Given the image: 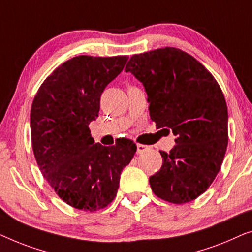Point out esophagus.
<instances>
[{
  "instance_id": "34e87169",
  "label": "esophagus",
  "mask_w": 252,
  "mask_h": 252,
  "mask_svg": "<svg viewBox=\"0 0 252 252\" xmlns=\"http://www.w3.org/2000/svg\"><path fill=\"white\" fill-rule=\"evenodd\" d=\"M146 150H148V146H146V145L137 144V153H138V154L143 153V152H145Z\"/></svg>"
}]
</instances>
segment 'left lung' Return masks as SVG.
Here are the masks:
<instances>
[{"label":"left lung","instance_id":"left-lung-1","mask_svg":"<svg viewBox=\"0 0 252 252\" xmlns=\"http://www.w3.org/2000/svg\"><path fill=\"white\" fill-rule=\"evenodd\" d=\"M144 84L157 127L177 138L150 177L154 194L170 203L195 200L214 182L228 144L224 94L212 74L193 56L177 48L133 55L126 66Z\"/></svg>","mask_w":252,"mask_h":252}]
</instances>
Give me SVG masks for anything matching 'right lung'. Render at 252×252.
I'll return each mask as SVG.
<instances>
[{"label": "right lung", "mask_w": 252, "mask_h": 252, "mask_svg": "<svg viewBox=\"0 0 252 252\" xmlns=\"http://www.w3.org/2000/svg\"><path fill=\"white\" fill-rule=\"evenodd\" d=\"M126 60L74 57L44 80L32 104V147L38 168L57 195L79 210H100L114 200L122 170L137 151L130 139L108 147L94 144L89 129L102 91Z\"/></svg>", "instance_id": "right-lung-1"}]
</instances>
